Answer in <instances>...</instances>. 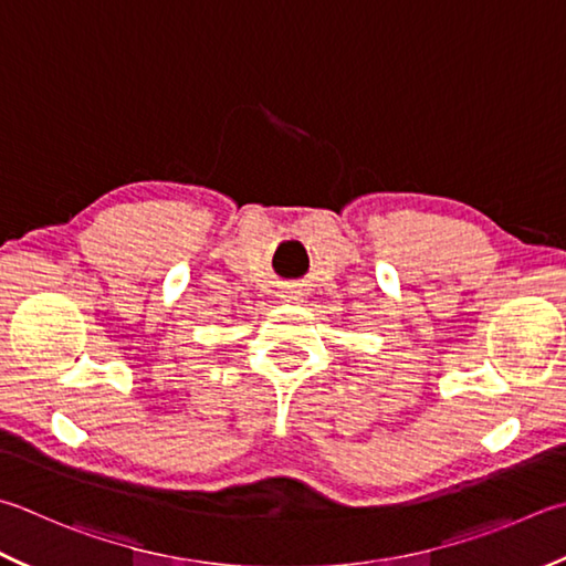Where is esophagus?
<instances>
[{
    "instance_id": "obj_1",
    "label": "esophagus",
    "mask_w": 566,
    "mask_h": 566,
    "mask_svg": "<svg viewBox=\"0 0 566 566\" xmlns=\"http://www.w3.org/2000/svg\"><path fill=\"white\" fill-rule=\"evenodd\" d=\"M304 296H306V292H304V290H300V286H290V290H284V292H282V300H284V302H290V304H300V302H304Z\"/></svg>"
}]
</instances>
